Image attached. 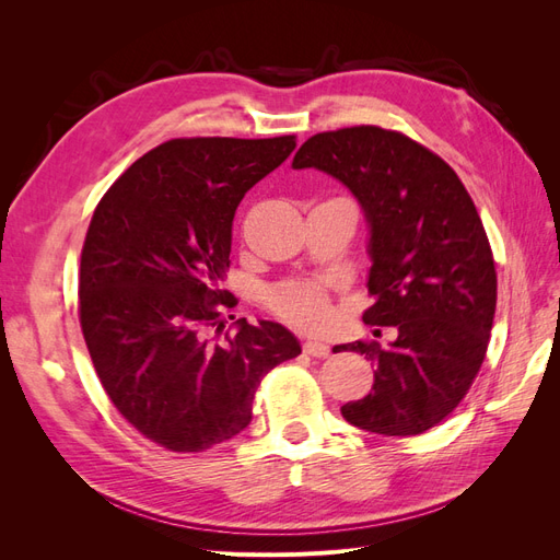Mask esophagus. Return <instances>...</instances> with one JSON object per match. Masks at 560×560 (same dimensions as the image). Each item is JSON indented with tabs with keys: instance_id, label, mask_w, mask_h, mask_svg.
I'll list each match as a JSON object with an SVG mask.
<instances>
[{
	"instance_id": "34e87169",
	"label": "esophagus",
	"mask_w": 560,
	"mask_h": 560,
	"mask_svg": "<svg viewBox=\"0 0 560 560\" xmlns=\"http://www.w3.org/2000/svg\"><path fill=\"white\" fill-rule=\"evenodd\" d=\"M329 346L322 343V341H315V338H308L306 343H303V352H308L311 358H327L329 354Z\"/></svg>"
}]
</instances>
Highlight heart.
<instances>
[{"instance_id": "1", "label": "heart", "mask_w": 560, "mask_h": 560, "mask_svg": "<svg viewBox=\"0 0 560 560\" xmlns=\"http://www.w3.org/2000/svg\"><path fill=\"white\" fill-rule=\"evenodd\" d=\"M273 311L282 319L299 327H319L329 317L325 290L311 282H294L282 287L273 296Z\"/></svg>"}]
</instances>
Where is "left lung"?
I'll return each mask as SVG.
<instances>
[{
  "mask_svg": "<svg viewBox=\"0 0 560 560\" xmlns=\"http://www.w3.org/2000/svg\"><path fill=\"white\" fill-rule=\"evenodd\" d=\"M292 167L327 173L358 198L374 296L364 322L397 329L387 346L334 348L376 364L371 393L343 404V418L385 436L428 432L467 395L493 329L498 276L477 208L446 161L378 126L317 132Z\"/></svg>",
  "mask_w": 560,
  "mask_h": 560,
  "instance_id": "obj_1",
  "label": "left lung"
}]
</instances>
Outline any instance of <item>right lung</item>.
Returning <instances> with one entry per match:
<instances>
[{"label": "right lung", "mask_w": 560, "mask_h": 560, "mask_svg": "<svg viewBox=\"0 0 560 560\" xmlns=\"http://www.w3.org/2000/svg\"><path fill=\"white\" fill-rule=\"evenodd\" d=\"M270 140L189 138L151 149L97 202L81 249L79 319L105 393L167 451L200 453L241 434L261 378L301 354L278 322L224 329L219 290L235 208L292 154Z\"/></svg>", "instance_id": "add662e5"}]
</instances>
